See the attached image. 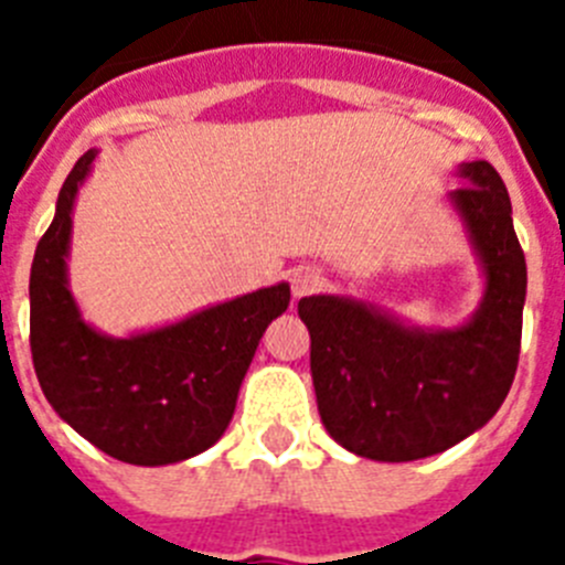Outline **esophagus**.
I'll return each mask as SVG.
<instances>
[{
    "label": "esophagus",
    "mask_w": 565,
    "mask_h": 565,
    "mask_svg": "<svg viewBox=\"0 0 565 565\" xmlns=\"http://www.w3.org/2000/svg\"><path fill=\"white\" fill-rule=\"evenodd\" d=\"M317 286H319V274L313 271V268H299V271H294L291 277L294 297H306V294H311Z\"/></svg>",
    "instance_id": "esophagus-1"
}]
</instances>
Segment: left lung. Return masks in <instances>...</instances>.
<instances>
[{
    "instance_id": "obj_1",
    "label": "left lung",
    "mask_w": 565,
    "mask_h": 565,
    "mask_svg": "<svg viewBox=\"0 0 565 565\" xmlns=\"http://www.w3.org/2000/svg\"><path fill=\"white\" fill-rule=\"evenodd\" d=\"M450 203L483 271V297L458 328H416L362 299H299L326 430L371 461H418L481 430L507 398L521 353L526 259L501 174L458 167Z\"/></svg>"
}]
</instances>
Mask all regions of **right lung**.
I'll return each mask as SVG.
<instances>
[{"label": "right lung", "mask_w": 565, "mask_h": 565, "mask_svg": "<svg viewBox=\"0 0 565 565\" xmlns=\"http://www.w3.org/2000/svg\"><path fill=\"white\" fill-rule=\"evenodd\" d=\"M96 154L87 149L67 174L30 268L33 367L50 407L107 456L138 467L186 461L226 433L254 351L291 288L277 282L127 339L87 326L67 286V254Z\"/></svg>", "instance_id": "1"}]
</instances>
